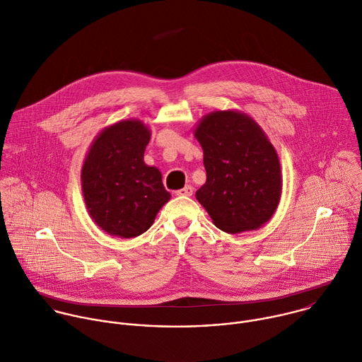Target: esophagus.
<instances>
[{
  "label": "esophagus",
  "instance_id": "obj_1",
  "mask_svg": "<svg viewBox=\"0 0 362 362\" xmlns=\"http://www.w3.org/2000/svg\"><path fill=\"white\" fill-rule=\"evenodd\" d=\"M193 190H194V189H193V186L187 185V186H185L183 189L177 190V192H176V194H177V196H187V197H189V196H192V194H193Z\"/></svg>",
  "mask_w": 362,
  "mask_h": 362
}]
</instances>
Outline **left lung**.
I'll use <instances>...</instances> for the list:
<instances>
[{"instance_id": "1", "label": "left lung", "mask_w": 362, "mask_h": 362, "mask_svg": "<svg viewBox=\"0 0 362 362\" xmlns=\"http://www.w3.org/2000/svg\"><path fill=\"white\" fill-rule=\"evenodd\" d=\"M194 136L207 175L196 199L214 226L237 234L265 224L279 204L282 175L262 128L244 112L214 111L202 118Z\"/></svg>"}]
</instances>
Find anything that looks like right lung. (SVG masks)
<instances>
[{"mask_svg":"<svg viewBox=\"0 0 362 362\" xmlns=\"http://www.w3.org/2000/svg\"><path fill=\"white\" fill-rule=\"evenodd\" d=\"M151 131L138 119L103 129L81 168V190L94 223L110 235L134 238L145 233L170 193L155 166L144 162Z\"/></svg>","mask_w":362,"mask_h":362,"instance_id":"1","label":"right lung"}]
</instances>
